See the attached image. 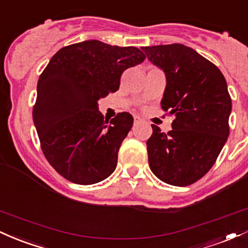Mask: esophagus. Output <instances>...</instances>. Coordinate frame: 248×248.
<instances>
[{
	"instance_id": "1",
	"label": "esophagus",
	"mask_w": 248,
	"mask_h": 248,
	"mask_svg": "<svg viewBox=\"0 0 248 248\" xmlns=\"http://www.w3.org/2000/svg\"><path fill=\"white\" fill-rule=\"evenodd\" d=\"M133 119H135V121H133V123H135V125H137L139 123H143V119H141L140 117L135 116V117H133Z\"/></svg>"
}]
</instances>
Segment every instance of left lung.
I'll list each match as a JSON object with an SVG mask.
<instances>
[{
    "label": "left lung",
    "mask_w": 248,
    "mask_h": 248,
    "mask_svg": "<svg viewBox=\"0 0 248 248\" xmlns=\"http://www.w3.org/2000/svg\"><path fill=\"white\" fill-rule=\"evenodd\" d=\"M141 49L165 72L160 105L174 116L166 133L151 124L150 169L166 184L191 185L210 171L229 138L232 102L226 79L218 66L183 44Z\"/></svg>",
    "instance_id": "obj_1"
}]
</instances>
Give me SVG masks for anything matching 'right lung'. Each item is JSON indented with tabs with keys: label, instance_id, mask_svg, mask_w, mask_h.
<instances>
[{
	"label": "right lung",
	"instance_id": "obj_1",
	"mask_svg": "<svg viewBox=\"0 0 248 248\" xmlns=\"http://www.w3.org/2000/svg\"><path fill=\"white\" fill-rule=\"evenodd\" d=\"M145 58L135 46L90 40L58 50L41 74L32 119L44 157L66 180L91 185L115 171L133 118L119 112L109 122L97 102L118 90L124 70Z\"/></svg>",
	"mask_w": 248,
	"mask_h": 248
}]
</instances>
